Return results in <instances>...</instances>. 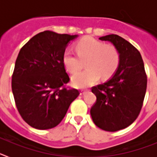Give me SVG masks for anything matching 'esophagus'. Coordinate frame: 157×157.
I'll use <instances>...</instances> for the list:
<instances>
[{
  "label": "esophagus",
  "mask_w": 157,
  "mask_h": 157,
  "mask_svg": "<svg viewBox=\"0 0 157 157\" xmlns=\"http://www.w3.org/2000/svg\"><path fill=\"white\" fill-rule=\"evenodd\" d=\"M87 90H82L81 92H80V95H84V94L86 93Z\"/></svg>",
  "instance_id": "34e87169"
}]
</instances>
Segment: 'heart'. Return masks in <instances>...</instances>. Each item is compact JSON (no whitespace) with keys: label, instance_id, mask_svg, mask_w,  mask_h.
I'll return each mask as SVG.
<instances>
[{"label":"heart","instance_id":"1","mask_svg":"<svg viewBox=\"0 0 157 157\" xmlns=\"http://www.w3.org/2000/svg\"><path fill=\"white\" fill-rule=\"evenodd\" d=\"M78 56L70 51L63 54V64L69 73L76 74L85 63L86 70L71 78L73 86L86 88L93 85L101 78L107 80L116 73L120 65L119 51L112 44H105L90 36L82 37L75 44Z\"/></svg>","mask_w":157,"mask_h":157}]
</instances>
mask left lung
<instances>
[{"label":"left lung","instance_id":"8db88e82","mask_svg":"<svg viewBox=\"0 0 157 157\" xmlns=\"http://www.w3.org/2000/svg\"><path fill=\"white\" fill-rule=\"evenodd\" d=\"M99 39L116 47L120 61L109 81L92 87L97 101L90 115L97 127L114 132L129 127L138 118L146 92L147 76L139 51L129 41L116 34Z\"/></svg>","mask_w":157,"mask_h":157}]
</instances>
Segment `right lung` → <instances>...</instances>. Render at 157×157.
<instances>
[{
  "label": "right lung",
  "mask_w": 157,
  "mask_h": 157,
  "mask_svg": "<svg viewBox=\"0 0 157 157\" xmlns=\"http://www.w3.org/2000/svg\"><path fill=\"white\" fill-rule=\"evenodd\" d=\"M77 37L45 30L30 38L19 51L12 89L19 114L30 127L38 130L56 127L79 95L76 89L65 87L70 78L62 60L67 43Z\"/></svg>",
  "instance_id": "add662e5"
}]
</instances>
